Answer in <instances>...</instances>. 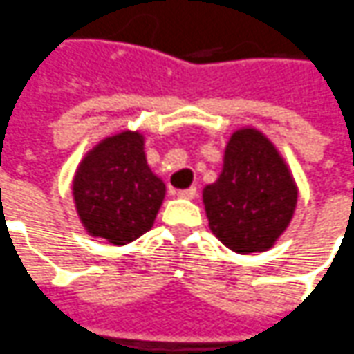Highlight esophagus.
<instances>
[{
    "mask_svg": "<svg viewBox=\"0 0 354 354\" xmlns=\"http://www.w3.org/2000/svg\"><path fill=\"white\" fill-rule=\"evenodd\" d=\"M177 196H181V198H194V196H196V187L181 189V191H177Z\"/></svg>",
    "mask_w": 354,
    "mask_h": 354,
    "instance_id": "34e87169",
    "label": "esophagus"
}]
</instances>
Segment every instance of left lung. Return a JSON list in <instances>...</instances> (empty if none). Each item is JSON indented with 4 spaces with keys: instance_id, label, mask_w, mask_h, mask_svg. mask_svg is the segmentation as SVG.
Wrapping results in <instances>:
<instances>
[{
    "instance_id": "obj_1",
    "label": "left lung",
    "mask_w": 354,
    "mask_h": 354,
    "mask_svg": "<svg viewBox=\"0 0 354 354\" xmlns=\"http://www.w3.org/2000/svg\"><path fill=\"white\" fill-rule=\"evenodd\" d=\"M203 198L212 234L245 255L272 248L292 220L298 191L277 148L243 128L232 134L222 173Z\"/></svg>"
}]
</instances>
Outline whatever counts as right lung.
Masks as SVG:
<instances>
[{"instance_id": "right-lung-1", "label": "right lung", "mask_w": 354, "mask_h": 354, "mask_svg": "<svg viewBox=\"0 0 354 354\" xmlns=\"http://www.w3.org/2000/svg\"><path fill=\"white\" fill-rule=\"evenodd\" d=\"M165 183L149 169L140 132H120L97 144L80 163L73 201L85 230L115 245L153 226Z\"/></svg>"}]
</instances>
